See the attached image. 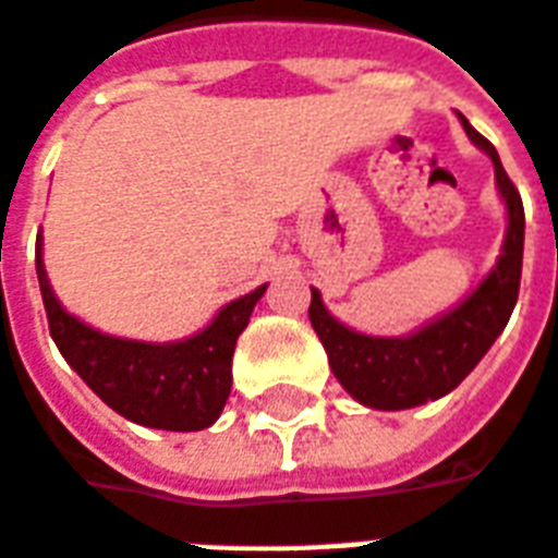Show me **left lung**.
Wrapping results in <instances>:
<instances>
[{
    "instance_id": "left-lung-1",
    "label": "left lung",
    "mask_w": 558,
    "mask_h": 558,
    "mask_svg": "<svg viewBox=\"0 0 558 558\" xmlns=\"http://www.w3.org/2000/svg\"><path fill=\"white\" fill-rule=\"evenodd\" d=\"M464 132L494 165V179L509 211L506 241L492 274L462 303L405 338H374L353 332L326 312L320 291L312 288L308 320L329 355V367L343 391L362 405L400 412L450 393L480 364L497 335L506 329L518 303L523 264V203L500 155L462 114Z\"/></svg>"
}]
</instances>
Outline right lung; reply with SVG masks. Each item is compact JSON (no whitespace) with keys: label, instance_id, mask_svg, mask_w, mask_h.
Instances as JSON below:
<instances>
[{"label":"right lung","instance_id":"right-lung-1","mask_svg":"<svg viewBox=\"0 0 558 558\" xmlns=\"http://www.w3.org/2000/svg\"><path fill=\"white\" fill-rule=\"evenodd\" d=\"M35 264L49 335L66 364L105 405L125 421L170 433H196L220 417L232 391L234 343L267 284L223 305L203 332L184 341L149 343L105 335L66 312L46 279L40 234Z\"/></svg>","mask_w":558,"mask_h":558}]
</instances>
